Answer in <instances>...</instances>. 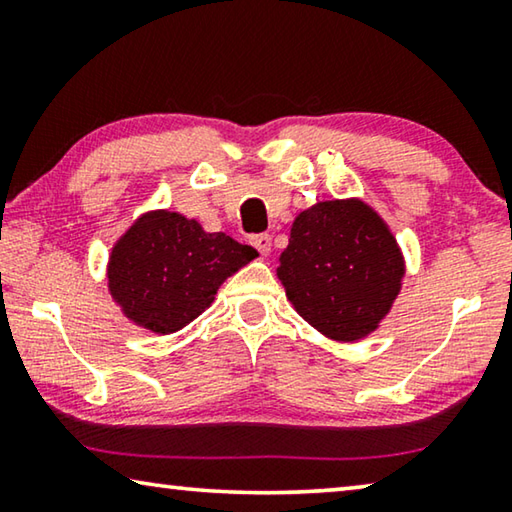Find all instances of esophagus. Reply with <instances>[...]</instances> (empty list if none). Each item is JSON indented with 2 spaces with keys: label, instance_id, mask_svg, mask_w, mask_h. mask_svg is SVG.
Returning a JSON list of instances; mask_svg holds the SVG:
<instances>
[{
  "label": "esophagus",
  "instance_id": "34e87169",
  "mask_svg": "<svg viewBox=\"0 0 512 512\" xmlns=\"http://www.w3.org/2000/svg\"><path fill=\"white\" fill-rule=\"evenodd\" d=\"M250 244H253L264 257L271 253V235H253L250 237Z\"/></svg>",
  "mask_w": 512,
  "mask_h": 512
}]
</instances>
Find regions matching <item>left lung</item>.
Listing matches in <instances>:
<instances>
[{"instance_id":"obj_1","label":"left lung","mask_w":512,"mask_h":512,"mask_svg":"<svg viewBox=\"0 0 512 512\" xmlns=\"http://www.w3.org/2000/svg\"><path fill=\"white\" fill-rule=\"evenodd\" d=\"M275 273L311 327L359 343L391 314L406 259L377 210L361 198H332L296 216Z\"/></svg>"}]
</instances>
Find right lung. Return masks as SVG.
<instances>
[{
  "label": "right lung",
  "mask_w": 512,
  "mask_h": 512,
  "mask_svg": "<svg viewBox=\"0 0 512 512\" xmlns=\"http://www.w3.org/2000/svg\"><path fill=\"white\" fill-rule=\"evenodd\" d=\"M257 257L225 232L196 219L151 210L128 225L108 255V291L133 325L173 334L212 305L216 291Z\"/></svg>",
  "instance_id": "1"
}]
</instances>
